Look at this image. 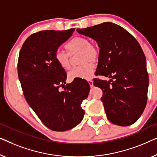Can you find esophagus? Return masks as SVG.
<instances>
[{
  "instance_id": "34e87169",
  "label": "esophagus",
  "mask_w": 157,
  "mask_h": 157,
  "mask_svg": "<svg viewBox=\"0 0 157 157\" xmlns=\"http://www.w3.org/2000/svg\"><path fill=\"white\" fill-rule=\"evenodd\" d=\"M88 83H89V85H90V86L91 87H93V82H92V80H91V79H89V80H88Z\"/></svg>"
}]
</instances>
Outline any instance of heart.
I'll list each match as a JSON object with an SVG mask.
<instances>
[{"label":"heart","instance_id":"b5f03b06","mask_svg":"<svg viewBox=\"0 0 157 157\" xmlns=\"http://www.w3.org/2000/svg\"><path fill=\"white\" fill-rule=\"evenodd\" d=\"M68 53L57 50L55 53V59L59 67L65 70L71 67V56L79 53L78 67H74L68 73L70 79H90L92 78L94 65L92 62L98 61L100 56V49L97 44L90 43L85 37H75L65 45Z\"/></svg>","mask_w":157,"mask_h":157}]
</instances>
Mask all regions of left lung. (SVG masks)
I'll list each match as a JSON object with an SVG mask.
<instances>
[{
  "instance_id": "obj_1",
  "label": "left lung",
  "mask_w": 157,
  "mask_h": 157,
  "mask_svg": "<svg viewBox=\"0 0 157 157\" xmlns=\"http://www.w3.org/2000/svg\"><path fill=\"white\" fill-rule=\"evenodd\" d=\"M78 33L91 37L100 48L94 85L103 92L101 98L107 117L119 126L136 122L145 109L149 76L144 52L136 40L121 26L106 22L83 29Z\"/></svg>"
}]
</instances>
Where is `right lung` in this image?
<instances>
[{
    "mask_svg": "<svg viewBox=\"0 0 157 157\" xmlns=\"http://www.w3.org/2000/svg\"><path fill=\"white\" fill-rule=\"evenodd\" d=\"M74 31L36 33L26 39L19 53L17 73L25 100L52 131H67L81 122L85 114L81 104L90 89L85 79H78L67 84L65 91L59 90L66 83L67 74L56 62L55 53Z\"/></svg>",
    "mask_w": 157,
    "mask_h": 157,
    "instance_id": "add662e5",
    "label": "right lung"
}]
</instances>
